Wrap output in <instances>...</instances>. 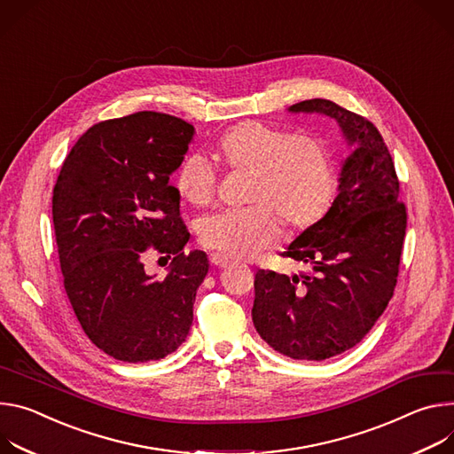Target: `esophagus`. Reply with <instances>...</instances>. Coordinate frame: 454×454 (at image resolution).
Here are the masks:
<instances>
[{
    "label": "esophagus",
    "mask_w": 454,
    "mask_h": 454,
    "mask_svg": "<svg viewBox=\"0 0 454 454\" xmlns=\"http://www.w3.org/2000/svg\"><path fill=\"white\" fill-rule=\"evenodd\" d=\"M209 260H211V263H213L215 267H220V269H223V267H227V265L231 263L229 258H225L223 254H218V253H213V254L209 256Z\"/></svg>",
    "instance_id": "1"
}]
</instances>
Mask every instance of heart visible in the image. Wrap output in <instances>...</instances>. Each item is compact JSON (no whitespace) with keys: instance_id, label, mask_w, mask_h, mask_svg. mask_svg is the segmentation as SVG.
Returning <instances> with one entry per match:
<instances>
[{"instance_id":"b5f03b06","label":"heart","mask_w":454,"mask_h":454,"mask_svg":"<svg viewBox=\"0 0 454 454\" xmlns=\"http://www.w3.org/2000/svg\"><path fill=\"white\" fill-rule=\"evenodd\" d=\"M227 168L250 173L247 201L198 222V238L225 258H253L283 239V218L295 229L319 222L335 194V171L328 147L312 135L250 121L229 129L218 142ZM178 192L194 206L215 196L218 173L201 153H189L175 176Z\"/></svg>"}]
</instances>
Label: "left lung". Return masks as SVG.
Masks as SVG:
<instances>
[{"label": "left lung", "instance_id": "obj_1", "mask_svg": "<svg viewBox=\"0 0 454 454\" xmlns=\"http://www.w3.org/2000/svg\"><path fill=\"white\" fill-rule=\"evenodd\" d=\"M290 114H319L340 128L349 155L326 215L283 253L307 274L258 270L253 321L262 339L297 361H325L354 348L393 295L406 207L379 129L326 98L301 100Z\"/></svg>", "mask_w": 454, "mask_h": 454}]
</instances>
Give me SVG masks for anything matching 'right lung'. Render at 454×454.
<instances>
[{
	"instance_id": "1",
	"label": "right lung",
	"mask_w": 454,
	"mask_h": 454,
	"mask_svg": "<svg viewBox=\"0 0 454 454\" xmlns=\"http://www.w3.org/2000/svg\"><path fill=\"white\" fill-rule=\"evenodd\" d=\"M194 128L138 112L91 126L72 147L52 196L65 290L88 339L124 363L159 361L185 340L204 250L184 253L180 168ZM176 258L164 280L143 269L145 250Z\"/></svg>"
}]
</instances>
